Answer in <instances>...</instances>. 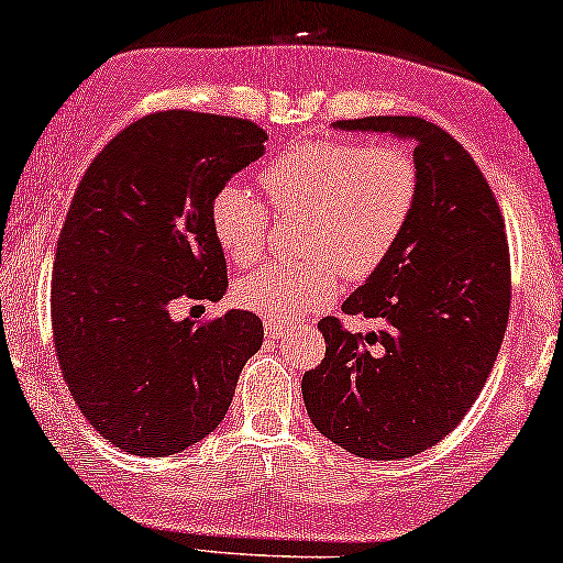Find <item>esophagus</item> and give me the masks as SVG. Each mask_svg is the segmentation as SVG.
<instances>
[{
  "label": "esophagus",
  "instance_id": "34e87169",
  "mask_svg": "<svg viewBox=\"0 0 563 563\" xmlns=\"http://www.w3.org/2000/svg\"><path fill=\"white\" fill-rule=\"evenodd\" d=\"M265 332H267L269 340H277V338H283V334L288 332V327L286 324H277V322H267L265 324Z\"/></svg>",
  "mask_w": 563,
  "mask_h": 563
}]
</instances>
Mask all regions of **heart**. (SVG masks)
<instances>
[{
	"mask_svg": "<svg viewBox=\"0 0 563 563\" xmlns=\"http://www.w3.org/2000/svg\"><path fill=\"white\" fill-rule=\"evenodd\" d=\"M418 166L400 145L309 140L262 170L273 208L309 216L303 265H265L236 283V301L267 322L288 324L338 296V277L364 280L393 254L418 199ZM220 249L236 265L262 257L269 208L244 184H225L210 205Z\"/></svg>",
	"mask_w": 563,
	"mask_h": 563,
	"instance_id": "heart-1",
	"label": "heart"
}]
</instances>
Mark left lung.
<instances>
[{"label":"left lung","mask_w":563,"mask_h":563,"mask_svg":"<svg viewBox=\"0 0 563 563\" xmlns=\"http://www.w3.org/2000/svg\"><path fill=\"white\" fill-rule=\"evenodd\" d=\"M416 142L418 199L400 241L343 303L376 330L319 322L322 364L301 393L319 433L366 460L439 444L481 395L509 322V244L486 176L441 126L418 117L334 122Z\"/></svg>","instance_id":"8db88e82"}]
</instances>
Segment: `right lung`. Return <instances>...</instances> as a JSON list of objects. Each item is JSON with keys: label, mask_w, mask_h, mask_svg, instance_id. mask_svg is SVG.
I'll return each mask as SVG.
<instances>
[{"label": "right lung", "mask_w": 563, "mask_h": 563, "mask_svg": "<svg viewBox=\"0 0 563 563\" xmlns=\"http://www.w3.org/2000/svg\"><path fill=\"white\" fill-rule=\"evenodd\" d=\"M246 119L161 111L119 132L69 205L52 275L54 351L92 429L137 457H166L223 421L262 322L231 309L170 317L179 298L229 288L210 205L265 153Z\"/></svg>", "instance_id": "1"}]
</instances>
